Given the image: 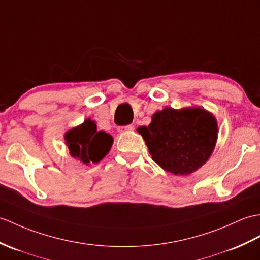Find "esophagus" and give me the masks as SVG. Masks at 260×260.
<instances>
[{"label": "esophagus", "mask_w": 260, "mask_h": 260, "mask_svg": "<svg viewBox=\"0 0 260 260\" xmlns=\"http://www.w3.org/2000/svg\"><path fill=\"white\" fill-rule=\"evenodd\" d=\"M133 129H134V125H133V124L125 125V126H119V127H118L119 133H123V132H126V131H133Z\"/></svg>", "instance_id": "34e87169"}]
</instances>
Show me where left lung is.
<instances>
[{
  "label": "left lung",
  "mask_w": 260,
  "mask_h": 260,
  "mask_svg": "<svg viewBox=\"0 0 260 260\" xmlns=\"http://www.w3.org/2000/svg\"><path fill=\"white\" fill-rule=\"evenodd\" d=\"M137 131L156 164L175 175H188L212 155L218 128L215 117L201 107H166L154 114L148 127Z\"/></svg>",
  "instance_id": "8db88e82"
}]
</instances>
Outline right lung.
<instances>
[{
    "label": "right lung",
    "mask_w": 260,
    "mask_h": 260,
    "mask_svg": "<svg viewBox=\"0 0 260 260\" xmlns=\"http://www.w3.org/2000/svg\"><path fill=\"white\" fill-rule=\"evenodd\" d=\"M71 155L84 164L99 162L110 152L113 137L103 131L96 129V124L89 118L82 125L69 131L65 134Z\"/></svg>",
    "instance_id": "right-lung-1"
}]
</instances>
